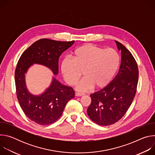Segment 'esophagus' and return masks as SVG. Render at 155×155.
Instances as JSON below:
<instances>
[{"instance_id":"esophagus-1","label":"esophagus","mask_w":155,"mask_h":155,"mask_svg":"<svg viewBox=\"0 0 155 155\" xmlns=\"http://www.w3.org/2000/svg\"><path fill=\"white\" fill-rule=\"evenodd\" d=\"M83 95H84V94H83V93H75V96H78V97H79V96H83Z\"/></svg>"}]
</instances>
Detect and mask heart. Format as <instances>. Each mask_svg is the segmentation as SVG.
Segmentation results:
<instances>
[{"label":"heart","instance_id":"b5f03b06","mask_svg":"<svg viewBox=\"0 0 155 155\" xmlns=\"http://www.w3.org/2000/svg\"><path fill=\"white\" fill-rule=\"evenodd\" d=\"M72 59L62 61L61 71L65 81L73 86L82 75L84 78L77 84V89L87 91L101 90L107 86L115 76L120 64V56L114 48L104 49L86 44L76 48L71 54Z\"/></svg>","mask_w":155,"mask_h":155}]
</instances>
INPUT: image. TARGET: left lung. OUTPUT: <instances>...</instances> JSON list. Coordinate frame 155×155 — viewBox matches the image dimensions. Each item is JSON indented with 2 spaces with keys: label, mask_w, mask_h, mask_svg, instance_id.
<instances>
[{
  "label": "left lung",
  "mask_w": 155,
  "mask_h": 155,
  "mask_svg": "<svg viewBox=\"0 0 155 155\" xmlns=\"http://www.w3.org/2000/svg\"><path fill=\"white\" fill-rule=\"evenodd\" d=\"M115 42L121 55L118 72L107 86L90 95L91 103L87 109L90 119L101 126L111 125L119 121L127 111L137 91V62L124 45L118 41Z\"/></svg>",
  "instance_id": "obj_1"
}]
</instances>
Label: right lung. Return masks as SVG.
Masks as SVG:
<instances>
[{
	"instance_id": "right-lung-1",
	"label": "right lung",
	"mask_w": 155,
	"mask_h": 155,
	"mask_svg": "<svg viewBox=\"0 0 155 155\" xmlns=\"http://www.w3.org/2000/svg\"><path fill=\"white\" fill-rule=\"evenodd\" d=\"M74 43V41L40 39L24 51L18 62L15 73L17 98L26 117L38 124L47 125L58 120L66 104L74 97L75 91L72 87L61 84L53 77L45 92L39 96L33 95L26 87L25 74L33 64H38L57 75L60 56Z\"/></svg>"
}]
</instances>
